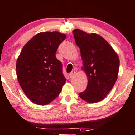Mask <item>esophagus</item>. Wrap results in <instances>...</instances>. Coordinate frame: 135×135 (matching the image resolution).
Here are the masks:
<instances>
[{
	"mask_svg": "<svg viewBox=\"0 0 135 135\" xmlns=\"http://www.w3.org/2000/svg\"><path fill=\"white\" fill-rule=\"evenodd\" d=\"M75 73H76L75 71H72L70 73H69V77H70V78L73 77V76L75 75Z\"/></svg>",
	"mask_w": 135,
	"mask_h": 135,
	"instance_id": "34e87169",
	"label": "esophagus"
}]
</instances>
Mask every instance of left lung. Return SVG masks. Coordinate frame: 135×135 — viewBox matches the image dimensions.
I'll use <instances>...</instances> for the list:
<instances>
[{"instance_id":"left-lung-1","label":"left lung","mask_w":135,"mask_h":135,"mask_svg":"<svg viewBox=\"0 0 135 135\" xmlns=\"http://www.w3.org/2000/svg\"><path fill=\"white\" fill-rule=\"evenodd\" d=\"M74 38L80 50L82 69L88 76V85L79 97L89 103L101 101L114 86L119 70L117 53L101 36L76 29Z\"/></svg>"}]
</instances>
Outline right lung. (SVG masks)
<instances>
[{
  "label": "right lung",
  "mask_w": 135,
  "mask_h": 135,
  "mask_svg": "<svg viewBox=\"0 0 135 135\" xmlns=\"http://www.w3.org/2000/svg\"><path fill=\"white\" fill-rule=\"evenodd\" d=\"M66 35L57 31L39 33L26 44L16 64L18 82L27 98L46 105L59 96L66 79L56 58Z\"/></svg>",
  "instance_id": "add662e5"
}]
</instances>
